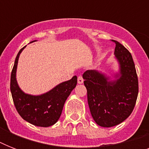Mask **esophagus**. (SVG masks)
Masks as SVG:
<instances>
[{"label":"esophagus","instance_id":"34e87169","mask_svg":"<svg viewBox=\"0 0 149 149\" xmlns=\"http://www.w3.org/2000/svg\"><path fill=\"white\" fill-rule=\"evenodd\" d=\"M77 81H78V84H81L84 83V79H83V77L81 76H79L78 77V79H77Z\"/></svg>","mask_w":149,"mask_h":149}]
</instances>
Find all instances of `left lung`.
Returning a JSON list of instances; mask_svg holds the SVG:
<instances>
[{"instance_id": "obj_1", "label": "left lung", "mask_w": 149, "mask_h": 149, "mask_svg": "<svg viewBox=\"0 0 149 149\" xmlns=\"http://www.w3.org/2000/svg\"><path fill=\"white\" fill-rule=\"evenodd\" d=\"M114 50L119 72L111 79L100 71L83 74L91 115L98 125L110 127L126 120L133 111L139 93V80L132 54L117 41Z\"/></svg>"}]
</instances>
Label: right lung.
<instances>
[{"mask_svg": "<svg viewBox=\"0 0 149 149\" xmlns=\"http://www.w3.org/2000/svg\"><path fill=\"white\" fill-rule=\"evenodd\" d=\"M32 41L30 43L34 42ZM17 53L10 75V92L16 110L24 120L38 127H49L56 124L60 118L63 106L70 93L76 87L77 77L61 83L41 95L28 94L21 90L16 79L17 63L20 54Z\"/></svg>", "mask_w": 149, "mask_h": 149, "instance_id": "right-lung-1", "label": "right lung"}]
</instances>
